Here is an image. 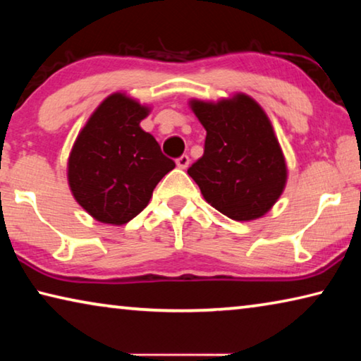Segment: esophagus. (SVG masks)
<instances>
[{"label": "esophagus", "instance_id": "34e87169", "mask_svg": "<svg viewBox=\"0 0 361 361\" xmlns=\"http://www.w3.org/2000/svg\"><path fill=\"white\" fill-rule=\"evenodd\" d=\"M176 167L178 169H188V166H189V157L186 156V154H183V156H180L178 159H176Z\"/></svg>", "mask_w": 361, "mask_h": 361}]
</instances>
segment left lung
I'll list each match as a JSON object with an SVG mask.
<instances>
[{
  "mask_svg": "<svg viewBox=\"0 0 361 361\" xmlns=\"http://www.w3.org/2000/svg\"><path fill=\"white\" fill-rule=\"evenodd\" d=\"M189 105L207 130L204 156L188 169L204 199L235 221L266 215L288 172L264 109L245 94Z\"/></svg>",
  "mask_w": 361,
  "mask_h": 361,
  "instance_id": "1",
  "label": "left lung"
}]
</instances>
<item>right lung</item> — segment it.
Returning <instances> with one entry per match:
<instances>
[{"label": "right lung", "instance_id": "obj_1", "mask_svg": "<svg viewBox=\"0 0 361 361\" xmlns=\"http://www.w3.org/2000/svg\"><path fill=\"white\" fill-rule=\"evenodd\" d=\"M149 108L126 94L106 97L79 132L68 157L76 202L106 224H126L148 205L175 162L140 127Z\"/></svg>", "mask_w": 361, "mask_h": 361}]
</instances>
